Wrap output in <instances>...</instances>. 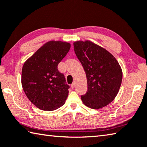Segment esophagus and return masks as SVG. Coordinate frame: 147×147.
I'll list each match as a JSON object with an SVG mask.
<instances>
[{
	"label": "esophagus",
	"instance_id": "obj_1",
	"mask_svg": "<svg viewBox=\"0 0 147 147\" xmlns=\"http://www.w3.org/2000/svg\"><path fill=\"white\" fill-rule=\"evenodd\" d=\"M75 85H76V83H75V82H74L73 83V84H71V87L73 89V88L75 87Z\"/></svg>",
	"mask_w": 147,
	"mask_h": 147
}]
</instances>
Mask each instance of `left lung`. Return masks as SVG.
Masks as SVG:
<instances>
[{"mask_svg": "<svg viewBox=\"0 0 147 147\" xmlns=\"http://www.w3.org/2000/svg\"><path fill=\"white\" fill-rule=\"evenodd\" d=\"M73 45L87 77L88 89L81 96L82 102L93 109L103 108L119 92L123 77L121 66L111 53L94 42L78 40Z\"/></svg>", "mask_w": 147, "mask_h": 147, "instance_id": "1", "label": "left lung"}]
</instances>
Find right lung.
Listing matches in <instances>:
<instances>
[{
	"mask_svg": "<svg viewBox=\"0 0 147 147\" xmlns=\"http://www.w3.org/2000/svg\"><path fill=\"white\" fill-rule=\"evenodd\" d=\"M70 47L69 42L49 41L24 63L21 76L23 90L39 109L55 111L65 103L69 87L57 67Z\"/></svg>",
	"mask_w": 147,
	"mask_h": 147,
	"instance_id": "obj_1",
	"label": "right lung"
}]
</instances>
